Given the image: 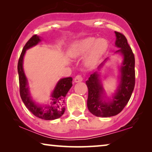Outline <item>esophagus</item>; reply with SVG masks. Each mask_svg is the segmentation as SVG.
<instances>
[{"mask_svg":"<svg viewBox=\"0 0 152 152\" xmlns=\"http://www.w3.org/2000/svg\"><path fill=\"white\" fill-rule=\"evenodd\" d=\"M83 80V78L81 75H77L75 78H74V82H80Z\"/></svg>","mask_w":152,"mask_h":152,"instance_id":"1","label":"esophagus"}]
</instances>
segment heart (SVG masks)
<instances>
[{
    "label": "heart",
    "instance_id": "1",
    "mask_svg": "<svg viewBox=\"0 0 152 152\" xmlns=\"http://www.w3.org/2000/svg\"><path fill=\"white\" fill-rule=\"evenodd\" d=\"M107 48L108 42L104 38L95 39L94 37H88L72 43L68 49V54L70 57L76 58L88 52L85 57V62L91 65L101 58Z\"/></svg>",
    "mask_w": 152,
    "mask_h": 152
}]
</instances>
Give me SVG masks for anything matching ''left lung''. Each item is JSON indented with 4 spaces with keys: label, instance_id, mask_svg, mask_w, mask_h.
Listing matches in <instances>:
<instances>
[{
    "label": "left lung",
    "instance_id": "1",
    "mask_svg": "<svg viewBox=\"0 0 152 152\" xmlns=\"http://www.w3.org/2000/svg\"><path fill=\"white\" fill-rule=\"evenodd\" d=\"M115 33V46L119 48L115 53H119L123 57L121 65L119 68V84L116 91L110 97L107 96L97 71L92 74L86 82L88 89L87 107L89 111L96 117H109L119 114L129 101L135 86L134 54L125 35L117 31ZM109 59L106 58L100 64L98 70Z\"/></svg>",
    "mask_w": 152,
    "mask_h": 152
}]
</instances>
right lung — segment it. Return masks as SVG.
Wrapping results in <instances>:
<instances>
[{"label":"right lung","mask_w":152,"mask_h":152,"mask_svg":"<svg viewBox=\"0 0 152 152\" xmlns=\"http://www.w3.org/2000/svg\"><path fill=\"white\" fill-rule=\"evenodd\" d=\"M41 42V37L37 35H33L26 43L20 53L17 66L20 95L28 110L35 117L44 120H54L62 116L65 111L64 99L69 90L72 86V78H64L58 82L50 95V102L48 104H39L33 99L28 86L27 78L23 70V58L27 50L37 45Z\"/></svg>","instance_id":"1"}]
</instances>
